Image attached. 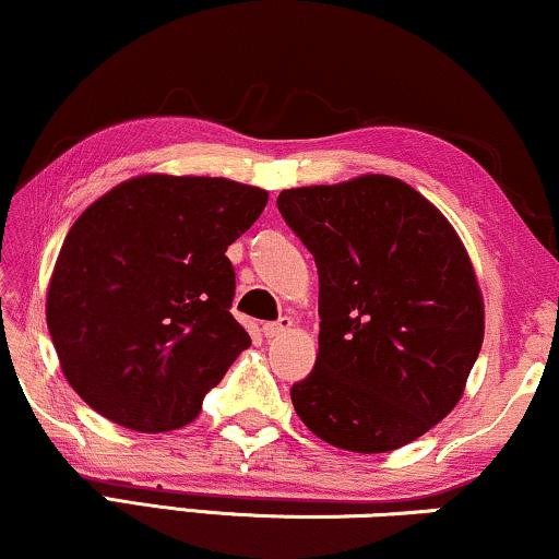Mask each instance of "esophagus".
I'll return each instance as SVG.
<instances>
[{"label":"esophagus","mask_w":559,"mask_h":559,"mask_svg":"<svg viewBox=\"0 0 559 559\" xmlns=\"http://www.w3.org/2000/svg\"><path fill=\"white\" fill-rule=\"evenodd\" d=\"M289 328H293V318H280L277 323H264L262 333L264 338H280V335H285Z\"/></svg>","instance_id":"esophagus-1"}]
</instances>
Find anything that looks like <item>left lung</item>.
<instances>
[{
	"mask_svg": "<svg viewBox=\"0 0 559 559\" xmlns=\"http://www.w3.org/2000/svg\"><path fill=\"white\" fill-rule=\"evenodd\" d=\"M277 209L320 274L316 369L297 417L328 445L389 453L465 392L484 343L476 270L453 224L389 175L282 190Z\"/></svg>",
	"mask_w": 559,
	"mask_h": 559,
	"instance_id": "1",
	"label": "left lung"
}]
</instances>
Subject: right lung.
<instances>
[{
  "instance_id": "obj_1",
  "label": "right lung",
  "mask_w": 559,
  "mask_h": 559,
  "mask_svg": "<svg viewBox=\"0 0 559 559\" xmlns=\"http://www.w3.org/2000/svg\"><path fill=\"white\" fill-rule=\"evenodd\" d=\"M270 193L226 178L147 173L75 218L52 266L45 320L73 392L127 430L170 432L251 346L228 312L226 249Z\"/></svg>"
}]
</instances>
